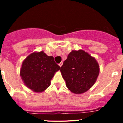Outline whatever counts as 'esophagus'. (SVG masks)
Instances as JSON below:
<instances>
[{
	"label": "esophagus",
	"instance_id": "1",
	"mask_svg": "<svg viewBox=\"0 0 123 123\" xmlns=\"http://www.w3.org/2000/svg\"><path fill=\"white\" fill-rule=\"evenodd\" d=\"M62 65H63V62H61L60 63H59V66H60V67H62Z\"/></svg>",
	"mask_w": 123,
	"mask_h": 123
}]
</instances>
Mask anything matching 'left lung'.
Masks as SVG:
<instances>
[{
  "mask_svg": "<svg viewBox=\"0 0 123 123\" xmlns=\"http://www.w3.org/2000/svg\"><path fill=\"white\" fill-rule=\"evenodd\" d=\"M60 71L68 89L73 93L81 94L95 84L100 69L95 58L79 50L69 53Z\"/></svg>",
  "mask_w": 123,
  "mask_h": 123,
  "instance_id": "8db88e82",
  "label": "left lung"
}]
</instances>
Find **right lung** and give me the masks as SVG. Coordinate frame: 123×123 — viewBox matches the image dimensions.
<instances>
[{"label": "right lung", "mask_w": 123, "mask_h": 123, "mask_svg": "<svg viewBox=\"0 0 123 123\" xmlns=\"http://www.w3.org/2000/svg\"><path fill=\"white\" fill-rule=\"evenodd\" d=\"M60 69L52 56H47L43 51L34 52L23 61L20 76L29 89L41 92L50 86L51 79Z\"/></svg>", "instance_id": "add662e5"}]
</instances>
